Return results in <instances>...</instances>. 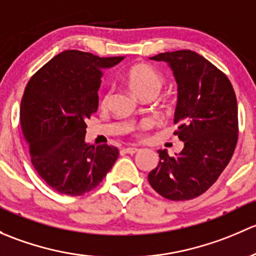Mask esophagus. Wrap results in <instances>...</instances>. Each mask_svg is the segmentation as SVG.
I'll list each match as a JSON object with an SVG mask.
<instances>
[{
  "label": "esophagus",
  "instance_id": "34e87169",
  "mask_svg": "<svg viewBox=\"0 0 256 256\" xmlns=\"http://www.w3.org/2000/svg\"><path fill=\"white\" fill-rule=\"evenodd\" d=\"M123 152H128V154H136V152H139V149L138 148H134V146H128V148H124V149H123Z\"/></svg>",
  "mask_w": 256,
  "mask_h": 256
}]
</instances>
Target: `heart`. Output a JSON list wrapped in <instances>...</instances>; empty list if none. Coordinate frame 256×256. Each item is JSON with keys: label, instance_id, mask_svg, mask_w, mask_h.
Wrapping results in <instances>:
<instances>
[{"label": "heart", "instance_id": "1", "mask_svg": "<svg viewBox=\"0 0 256 256\" xmlns=\"http://www.w3.org/2000/svg\"><path fill=\"white\" fill-rule=\"evenodd\" d=\"M126 82L129 86V88L133 91L134 94L143 98L144 96L150 94H156L159 90L162 88L164 78L154 68H152L148 64H136L132 66L126 74ZM110 94L107 92L102 96L101 104L106 106L110 101ZM148 124H143L139 129H146Z\"/></svg>", "mask_w": 256, "mask_h": 256}]
</instances>
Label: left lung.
<instances>
[{
	"label": "left lung",
	"instance_id": "8db88e82",
	"mask_svg": "<svg viewBox=\"0 0 256 256\" xmlns=\"http://www.w3.org/2000/svg\"><path fill=\"white\" fill-rule=\"evenodd\" d=\"M168 62L178 82L175 136L185 146L160 162L148 175L150 186L171 201L198 197L217 181L238 142V106L230 81L212 62L191 50L150 58Z\"/></svg>",
	"mask_w": 256,
	"mask_h": 256
}]
</instances>
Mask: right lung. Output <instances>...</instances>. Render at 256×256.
Listing matches in <instances>:
<instances>
[{
	"instance_id": "obj_1",
	"label": "right lung",
	"mask_w": 256,
	"mask_h": 256,
	"mask_svg": "<svg viewBox=\"0 0 256 256\" xmlns=\"http://www.w3.org/2000/svg\"><path fill=\"white\" fill-rule=\"evenodd\" d=\"M124 56L65 50L36 71L20 101V127L38 175L55 191L81 196L100 185L117 160L113 146L85 142L86 120L98 108L104 69Z\"/></svg>"
}]
</instances>
